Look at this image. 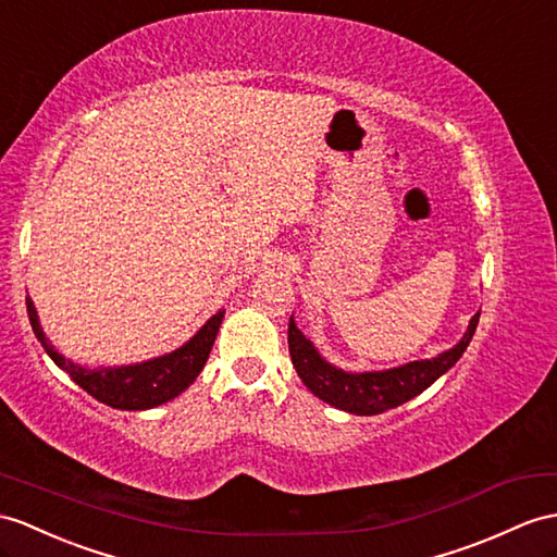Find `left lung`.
Listing matches in <instances>:
<instances>
[{"instance_id":"8db88e82","label":"left lung","mask_w":557,"mask_h":557,"mask_svg":"<svg viewBox=\"0 0 557 557\" xmlns=\"http://www.w3.org/2000/svg\"><path fill=\"white\" fill-rule=\"evenodd\" d=\"M478 321L480 311L470 319L468 331L460 337V343L454 345L451 349L442 351V355L432 359L409 361L387 371L347 373L343 369H335L333 363H329L319 355L317 347L307 341L302 331L297 329L293 317L288 323V349L297 375L302 377V383L314 392L319 399L347 413L375 416L413 399L416 395H420V392L435 383L440 375L449 371L451 366L463 357V351L474 335V329H478Z\"/></svg>"}]
</instances>
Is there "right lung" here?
<instances>
[{
  "label": "right lung",
  "instance_id": "right-lung-1",
  "mask_svg": "<svg viewBox=\"0 0 557 557\" xmlns=\"http://www.w3.org/2000/svg\"><path fill=\"white\" fill-rule=\"evenodd\" d=\"M25 305H28V317L35 337L42 343L51 361L71 375L87 395L120 411H146L182 395L196 381L202 366H206L216 331H220V323L224 319V311H216L191 341L180 349L170 351V355L141 363L117 366V369H85V366L73 363L53 349V345L47 341L42 325H39L37 309L30 297H25Z\"/></svg>",
  "mask_w": 557,
  "mask_h": 557
}]
</instances>
